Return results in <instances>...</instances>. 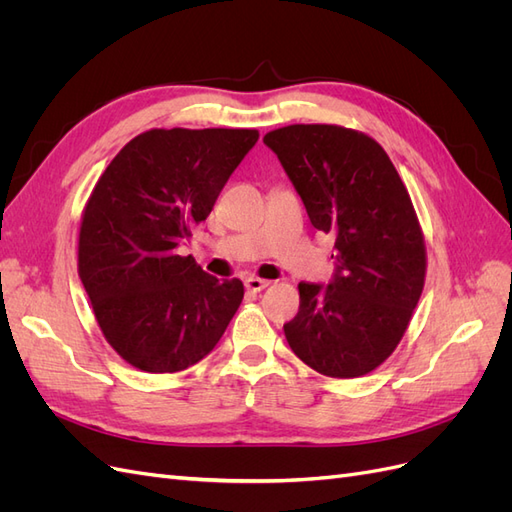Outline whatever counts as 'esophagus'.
Returning a JSON list of instances; mask_svg holds the SVG:
<instances>
[{
	"label": "esophagus",
	"mask_w": 512,
	"mask_h": 512,
	"mask_svg": "<svg viewBox=\"0 0 512 512\" xmlns=\"http://www.w3.org/2000/svg\"><path fill=\"white\" fill-rule=\"evenodd\" d=\"M269 284H271L269 280H260V277H256V275H250V277H247V280H245V288L252 290V292L265 290Z\"/></svg>",
	"instance_id": "34e87169"
}]
</instances>
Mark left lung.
<instances>
[{
	"label": "left lung",
	"mask_w": 512,
	"mask_h": 512,
	"mask_svg": "<svg viewBox=\"0 0 512 512\" xmlns=\"http://www.w3.org/2000/svg\"><path fill=\"white\" fill-rule=\"evenodd\" d=\"M309 222L335 237V273L299 284V314L284 324L299 359L331 378H359L389 359L425 284V241L404 181L363 132L297 123L269 132Z\"/></svg>",
	"instance_id": "8db88e82"
}]
</instances>
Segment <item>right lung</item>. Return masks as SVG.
<instances>
[{
	"mask_svg": "<svg viewBox=\"0 0 512 512\" xmlns=\"http://www.w3.org/2000/svg\"><path fill=\"white\" fill-rule=\"evenodd\" d=\"M258 130H149L106 166L79 235V275L106 342L149 374L188 369L215 348L243 301L241 280L177 254L207 220Z\"/></svg>",
	"mask_w": 512,
	"mask_h": 512,
	"instance_id": "right-lung-1",
	"label": "right lung"
}]
</instances>
